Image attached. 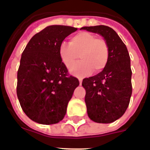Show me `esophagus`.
Instances as JSON below:
<instances>
[{
	"label": "esophagus",
	"mask_w": 150,
	"mask_h": 150,
	"mask_svg": "<svg viewBox=\"0 0 150 150\" xmlns=\"http://www.w3.org/2000/svg\"><path fill=\"white\" fill-rule=\"evenodd\" d=\"M79 85L81 86L82 82H83V79H82V78H79Z\"/></svg>",
	"instance_id": "34e87169"
}]
</instances>
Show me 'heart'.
I'll return each instance as SVG.
<instances>
[{
    "label": "heart",
    "instance_id": "heart-1",
    "mask_svg": "<svg viewBox=\"0 0 150 150\" xmlns=\"http://www.w3.org/2000/svg\"><path fill=\"white\" fill-rule=\"evenodd\" d=\"M59 53L67 68L76 63L79 57L82 61L71 67V72L83 77L93 71L99 73L105 68L109 60L110 49L104 39L97 38L92 33L83 31L71 37L69 45L62 43Z\"/></svg>",
    "mask_w": 150,
    "mask_h": 150
}]
</instances>
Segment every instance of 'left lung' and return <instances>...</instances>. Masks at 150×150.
<instances>
[{"instance_id": "left-lung-1", "label": "left lung", "mask_w": 150, "mask_h": 150, "mask_svg": "<svg viewBox=\"0 0 150 150\" xmlns=\"http://www.w3.org/2000/svg\"><path fill=\"white\" fill-rule=\"evenodd\" d=\"M100 34L108 43L110 56L105 68L83 80L85 102L90 120L98 123H111L126 111L132 93L131 61L126 46L117 33L105 25L81 28Z\"/></svg>"}]
</instances>
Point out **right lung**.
Here are the masks:
<instances>
[{
	"instance_id": "right-lung-1",
	"label": "right lung",
	"mask_w": 150,
	"mask_h": 150,
	"mask_svg": "<svg viewBox=\"0 0 150 150\" xmlns=\"http://www.w3.org/2000/svg\"><path fill=\"white\" fill-rule=\"evenodd\" d=\"M76 30L71 26H48L30 40L22 52L17 96L22 110L35 122L52 125L62 121L79 85L76 77L67 76L59 53L64 40Z\"/></svg>"
}]
</instances>
